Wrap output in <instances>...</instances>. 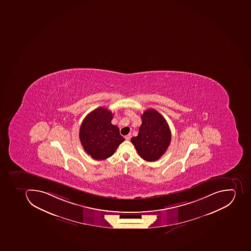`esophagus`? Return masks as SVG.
<instances>
[{"label":"esophagus","instance_id":"obj_1","mask_svg":"<svg viewBox=\"0 0 251 251\" xmlns=\"http://www.w3.org/2000/svg\"><path fill=\"white\" fill-rule=\"evenodd\" d=\"M131 137H132V135H131V133H129V134L126 135V136L125 137V139H126V141H129V140H130Z\"/></svg>","mask_w":251,"mask_h":251}]
</instances>
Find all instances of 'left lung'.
Segmentation results:
<instances>
[{
  "label": "left lung",
  "instance_id": "1",
  "mask_svg": "<svg viewBox=\"0 0 251 251\" xmlns=\"http://www.w3.org/2000/svg\"><path fill=\"white\" fill-rule=\"evenodd\" d=\"M142 123L137 137L131 138L139 155L146 161H156L165 153L171 141V133L165 118L154 109L141 115Z\"/></svg>",
  "mask_w": 251,
  "mask_h": 251
}]
</instances>
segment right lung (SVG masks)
Masks as SVG:
<instances>
[{"label": "right lung", "instance_id": "1", "mask_svg": "<svg viewBox=\"0 0 251 251\" xmlns=\"http://www.w3.org/2000/svg\"><path fill=\"white\" fill-rule=\"evenodd\" d=\"M113 115L107 109L99 107L89 113L80 126L79 137L82 146L96 160L111 156L125 141L119 128L111 123Z\"/></svg>", "mask_w": 251, "mask_h": 251}]
</instances>
